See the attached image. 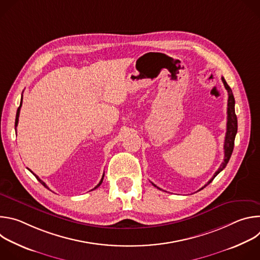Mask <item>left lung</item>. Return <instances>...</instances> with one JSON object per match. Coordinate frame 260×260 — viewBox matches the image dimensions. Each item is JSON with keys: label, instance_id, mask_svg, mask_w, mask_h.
I'll list each match as a JSON object with an SVG mask.
<instances>
[{"label": "left lung", "instance_id": "left-lung-1", "mask_svg": "<svg viewBox=\"0 0 260 260\" xmlns=\"http://www.w3.org/2000/svg\"><path fill=\"white\" fill-rule=\"evenodd\" d=\"M222 82H223L224 84V87L225 89L228 90V93H229V100H228V127H226V135H225V140H224V160L223 162L221 164V166L219 167V169L217 170V172L214 174L213 178L205 185L204 187H202L201 189L205 188L207 185H209L213 179L222 171L223 170L226 165L229 164V160L232 156V153H233V150H234V146H235V138H236V135H237V132H238V119H237V115H236V111H235V98H234V94H233V90L232 88L229 86V84L226 83L225 79L222 77ZM153 184V183H152ZM155 187H157L155 184H153ZM158 189H160L159 187H157ZM200 189V190H201Z\"/></svg>", "mask_w": 260, "mask_h": 260}]
</instances>
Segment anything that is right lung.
I'll return each mask as SVG.
<instances>
[{
    "mask_svg": "<svg viewBox=\"0 0 260 260\" xmlns=\"http://www.w3.org/2000/svg\"><path fill=\"white\" fill-rule=\"evenodd\" d=\"M21 105H22V96H21V101H20V105H19V107H18V109H17V112H16V118H15V129H16V126H17V124H18V118H19V112H20V108H21ZM29 171H30V170H29ZM30 172H31V171H30ZM31 173H32V172H31ZM32 175H34V176H35V177H36V178H37V179H38V181H39V182H40V183H41V184H42V185H43V186H44V187H46V188H48V187H47V185H46V184H45V183H44V182H43V181H42V180H41V179H40V178H39V177H38V176H37V175H35V174H34V173H32ZM104 176H105V175H103V177H102V179H101V181H100V183H99V184H98V185H96V186H95V187H94V188H93V189H95V188H98V187H99V186H100V185H101V184H102V182H103V179H104Z\"/></svg>",
    "mask_w": 260,
    "mask_h": 260,
    "instance_id": "add662e5",
    "label": "right lung"
}]
</instances>
